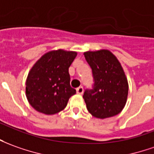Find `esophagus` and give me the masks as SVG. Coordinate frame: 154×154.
Masks as SVG:
<instances>
[{
	"mask_svg": "<svg viewBox=\"0 0 154 154\" xmlns=\"http://www.w3.org/2000/svg\"><path fill=\"white\" fill-rule=\"evenodd\" d=\"M76 91H77V94H79V95H82L84 92V89L82 86H79L76 89Z\"/></svg>",
	"mask_w": 154,
	"mask_h": 154,
	"instance_id": "1",
	"label": "esophagus"
}]
</instances>
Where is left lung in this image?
Segmentation results:
<instances>
[{"label":"left lung","mask_w":154,"mask_h":154,"mask_svg":"<svg viewBox=\"0 0 154 154\" xmlns=\"http://www.w3.org/2000/svg\"><path fill=\"white\" fill-rule=\"evenodd\" d=\"M84 55L95 81L93 90H86L83 95L88 111L100 119L119 114L128 95V79L119 60L107 49L87 51Z\"/></svg>","instance_id":"left-lung-1"}]
</instances>
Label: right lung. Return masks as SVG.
I'll list each match as a JSON object with an SVG mask.
<instances>
[{
    "label": "right lung",
    "mask_w": 154,
    "mask_h": 154,
    "mask_svg": "<svg viewBox=\"0 0 154 154\" xmlns=\"http://www.w3.org/2000/svg\"><path fill=\"white\" fill-rule=\"evenodd\" d=\"M77 56L74 51L48 52L34 63L26 80V96L36 111L54 115L66 107L76 93L70 86L69 68Z\"/></svg>",
    "instance_id": "add662e5"
}]
</instances>
